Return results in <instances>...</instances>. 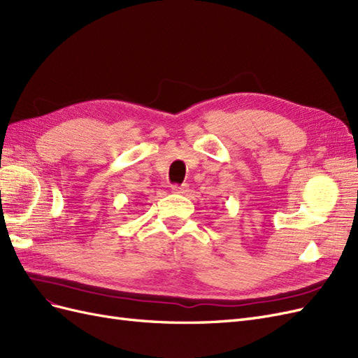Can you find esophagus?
<instances>
[{
    "label": "esophagus",
    "mask_w": 358,
    "mask_h": 358,
    "mask_svg": "<svg viewBox=\"0 0 358 358\" xmlns=\"http://www.w3.org/2000/svg\"><path fill=\"white\" fill-rule=\"evenodd\" d=\"M171 191L175 194H185L188 191V185H173Z\"/></svg>",
    "instance_id": "1"
}]
</instances>
